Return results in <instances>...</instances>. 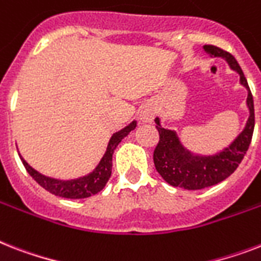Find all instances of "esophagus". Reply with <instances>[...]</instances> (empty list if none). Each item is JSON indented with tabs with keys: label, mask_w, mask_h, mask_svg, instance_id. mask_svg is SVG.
<instances>
[{
	"label": "esophagus",
	"mask_w": 261,
	"mask_h": 261,
	"mask_svg": "<svg viewBox=\"0 0 261 261\" xmlns=\"http://www.w3.org/2000/svg\"><path fill=\"white\" fill-rule=\"evenodd\" d=\"M139 116H141L142 122H151V120L154 119V116H155V111H154V109L150 107V106H146V107L142 109Z\"/></svg>",
	"instance_id": "obj_1"
}]
</instances>
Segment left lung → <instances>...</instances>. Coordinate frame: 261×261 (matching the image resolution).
I'll list each match as a JSON object with an SVG mask.
<instances>
[{"label": "left lung", "instance_id": "left-lung-1", "mask_svg": "<svg viewBox=\"0 0 261 261\" xmlns=\"http://www.w3.org/2000/svg\"><path fill=\"white\" fill-rule=\"evenodd\" d=\"M204 50L213 57H222L233 71L240 75V83L247 88V106L249 118L244 130L228 147L215 155H196L185 149L177 133L161 126L160 118H155L160 142L154 150V165L156 171L167 184L182 189L198 190L224 181L236 170L247 154L255 128L253 97L243 69L232 55L215 45H204Z\"/></svg>", "mask_w": 261, "mask_h": 261}]
</instances>
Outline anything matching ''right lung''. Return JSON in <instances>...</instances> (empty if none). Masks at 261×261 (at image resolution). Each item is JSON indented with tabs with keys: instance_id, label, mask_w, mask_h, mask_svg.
<instances>
[{
	"instance_id": "right-lung-1",
	"label": "right lung",
	"mask_w": 261,
	"mask_h": 261,
	"mask_svg": "<svg viewBox=\"0 0 261 261\" xmlns=\"http://www.w3.org/2000/svg\"><path fill=\"white\" fill-rule=\"evenodd\" d=\"M137 127V122H131L128 126L122 128L120 131L115 133L112 135L109 142L107 150H106L105 155L100 160L99 165L95 167V170L90 174L80 177L76 179H68V181H63V179H56L42 175L33 167L28 165L27 161L20 155L22 164H24L27 171L31 174V177L35 179L40 186L44 189L48 190L49 193L55 196L64 197V198H72V200H77V198H87V197L94 196L96 193L100 192L106 186L107 181L111 177V169H112V154L115 151L116 146L119 145L120 141L124 137L130 134Z\"/></svg>"
}]
</instances>
